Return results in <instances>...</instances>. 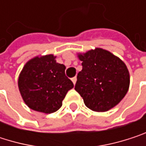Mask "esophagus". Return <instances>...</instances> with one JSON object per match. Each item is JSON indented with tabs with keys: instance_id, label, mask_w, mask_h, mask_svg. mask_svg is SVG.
Returning a JSON list of instances; mask_svg holds the SVG:
<instances>
[{
	"instance_id": "1",
	"label": "esophagus",
	"mask_w": 146,
	"mask_h": 146,
	"mask_svg": "<svg viewBox=\"0 0 146 146\" xmlns=\"http://www.w3.org/2000/svg\"><path fill=\"white\" fill-rule=\"evenodd\" d=\"M72 81H73V84H76V82H77V78H76V77H73V78H72Z\"/></svg>"
}]
</instances>
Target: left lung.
<instances>
[{"mask_svg":"<svg viewBox=\"0 0 146 146\" xmlns=\"http://www.w3.org/2000/svg\"><path fill=\"white\" fill-rule=\"evenodd\" d=\"M82 70L78 73L75 90L85 106L94 111H106L121 102L129 87L125 63L110 51L96 48L78 53Z\"/></svg>","mask_w":146,"mask_h":146,"instance_id":"left-lung-1","label":"left lung"}]
</instances>
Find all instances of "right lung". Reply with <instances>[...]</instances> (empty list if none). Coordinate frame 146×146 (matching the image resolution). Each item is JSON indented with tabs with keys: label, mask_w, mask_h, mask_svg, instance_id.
Instances as JSON below:
<instances>
[{
	"label": "right lung",
	"mask_w": 146,
	"mask_h": 146,
	"mask_svg": "<svg viewBox=\"0 0 146 146\" xmlns=\"http://www.w3.org/2000/svg\"><path fill=\"white\" fill-rule=\"evenodd\" d=\"M53 55L35 56L23 67L18 77V89L25 104L43 113L56 111L62 105L73 82L65 75L66 67Z\"/></svg>",
	"instance_id": "add662e5"
}]
</instances>
